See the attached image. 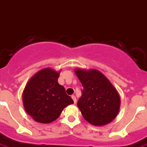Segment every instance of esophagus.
Masks as SVG:
<instances>
[{
	"label": "esophagus",
	"mask_w": 147,
	"mask_h": 147,
	"mask_svg": "<svg viewBox=\"0 0 147 147\" xmlns=\"http://www.w3.org/2000/svg\"><path fill=\"white\" fill-rule=\"evenodd\" d=\"M71 98L73 99L74 102L76 103V96H75V95H71Z\"/></svg>",
	"instance_id": "1"
}]
</instances>
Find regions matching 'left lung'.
I'll list each match as a JSON object with an SVG mask.
<instances>
[{"label": "left lung", "instance_id": "1", "mask_svg": "<svg viewBox=\"0 0 147 147\" xmlns=\"http://www.w3.org/2000/svg\"><path fill=\"white\" fill-rule=\"evenodd\" d=\"M75 72L84 88L77 106L85 120L95 126L111 123L119 111L116 89L98 71L76 69Z\"/></svg>", "mask_w": 147, "mask_h": 147}]
</instances>
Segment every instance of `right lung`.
<instances>
[{"instance_id":"obj_1","label":"right lung","mask_w":147,"mask_h":147,"mask_svg":"<svg viewBox=\"0 0 147 147\" xmlns=\"http://www.w3.org/2000/svg\"><path fill=\"white\" fill-rule=\"evenodd\" d=\"M59 76L58 71L45 68L32 77L24 88V109L38 123H52L59 118L64 107L74 102L65 88L58 84Z\"/></svg>"}]
</instances>
